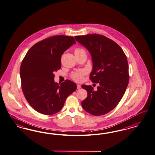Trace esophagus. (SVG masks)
<instances>
[{"label":"esophagus","mask_w":155,"mask_h":155,"mask_svg":"<svg viewBox=\"0 0 155 155\" xmlns=\"http://www.w3.org/2000/svg\"><path fill=\"white\" fill-rule=\"evenodd\" d=\"M81 87V86L80 85H79V84H77V89H80Z\"/></svg>","instance_id":"obj_1"}]
</instances>
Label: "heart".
Segmentation results:
<instances>
[{"mask_svg":"<svg viewBox=\"0 0 155 155\" xmlns=\"http://www.w3.org/2000/svg\"><path fill=\"white\" fill-rule=\"evenodd\" d=\"M84 50L82 48H76L75 50V52H78L81 51H83ZM86 71L85 70H80L76 71L74 73H73L71 74V77L73 80L77 81V82H81L84 79V76L85 74Z\"/></svg>","mask_w":155,"mask_h":155,"instance_id":"b5f03b06","label":"heart"}]
</instances>
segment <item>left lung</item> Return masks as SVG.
Wrapping results in <instances>:
<instances>
[{"label":"left lung","mask_w":155,"mask_h":155,"mask_svg":"<svg viewBox=\"0 0 155 155\" xmlns=\"http://www.w3.org/2000/svg\"><path fill=\"white\" fill-rule=\"evenodd\" d=\"M75 39L91 54L90 79L99 85L97 91L91 85L81 86L87 93L82 107L93 116L104 115L117 105L128 86L127 57L119 45L104 35L94 34L75 36Z\"/></svg>","instance_id":"obj_1"}]
</instances>
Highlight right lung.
<instances>
[{
  "mask_svg": "<svg viewBox=\"0 0 155 155\" xmlns=\"http://www.w3.org/2000/svg\"><path fill=\"white\" fill-rule=\"evenodd\" d=\"M73 37L55 35L32 46L21 62V88L28 104L38 112L51 115L64 107L77 85L67 80L60 85L54 81V72L61 68L64 51L75 44Z\"/></svg>",
  "mask_w": 155,
  "mask_h": 155,
  "instance_id": "add662e5",
  "label": "right lung"
}]
</instances>
